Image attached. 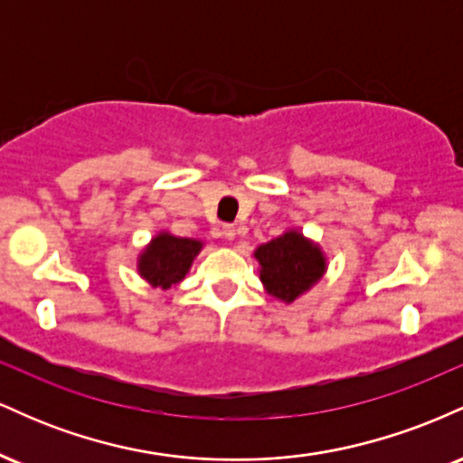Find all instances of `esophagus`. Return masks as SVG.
I'll list each match as a JSON object with an SVG mask.
<instances>
[{
  "mask_svg": "<svg viewBox=\"0 0 463 463\" xmlns=\"http://www.w3.org/2000/svg\"><path fill=\"white\" fill-rule=\"evenodd\" d=\"M235 235H237L235 226H231V224H224V226H222V237H224L226 241H232V239H235Z\"/></svg>",
  "mask_w": 463,
  "mask_h": 463,
  "instance_id": "esophagus-1",
  "label": "esophagus"
}]
</instances>
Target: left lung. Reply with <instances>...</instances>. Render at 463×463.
Listing matches in <instances>:
<instances>
[{
  "label": "left lung",
  "instance_id": "8db88e82",
  "mask_svg": "<svg viewBox=\"0 0 463 463\" xmlns=\"http://www.w3.org/2000/svg\"><path fill=\"white\" fill-rule=\"evenodd\" d=\"M261 265V280L274 298L294 302L302 291L309 289L322 279L324 261L322 250L307 241L298 231L272 239L254 250Z\"/></svg>",
  "mask_w": 463,
  "mask_h": 463
}]
</instances>
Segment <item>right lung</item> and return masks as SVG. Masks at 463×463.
Returning <instances> with one entry per match:
<instances>
[{
	"mask_svg": "<svg viewBox=\"0 0 463 463\" xmlns=\"http://www.w3.org/2000/svg\"><path fill=\"white\" fill-rule=\"evenodd\" d=\"M202 250V241L187 237H174L161 232L143 250L139 257V272L152 287L169 289L189 272L194 257Z\"/></svg>",
	"mask_w": 463,
	"mask_h": 463,
	"instance_id": "obj_1",
	"label": "right lung"
}]
</instances>
